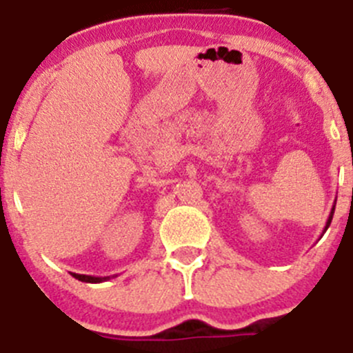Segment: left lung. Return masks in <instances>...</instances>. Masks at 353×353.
<instances>
[{
    "label": "left lung",
    "mask_w": 353,
    "mask_h": 353,
    "mask_svg": "<svg viewBox=\"0 0 353 353\" xmlns=\"http://www.w3.org/2000/svg\"><path fill=\"white\" fill-rule=\"evenodd\" d=\"M334 206H336V203L333 204V208H331V213H330V216H327V221H325V227H324V232L325 230H327V227H330L331 225V220H333V214H334ZM322 232V234H324Z\"/></svg>",
    "instance_id": "8db88e82"
}]
</instances>
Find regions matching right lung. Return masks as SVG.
<instances>
[{"instance_id": "1", "label": "right lung", "mask_w": 353, "mask_h": 353, "mask_svg": "<svg viewBox=\"0 0 353 353\" xmlns=\"http://www.w3.org/2000/svg\"><path fill=\"white\" fill-rule=\"evenodd\" d=\"M72 274L74 279L81 281V283H92V284H97V283H103V281H109L110 275H107V277H95V275H85V274H74V272H70ZM112 277H116V275H112Z\"/></svg>"}]
</instances>
